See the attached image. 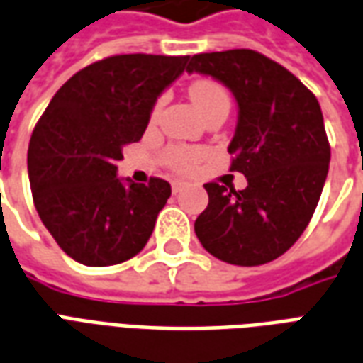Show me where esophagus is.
Segmentation results:
<instances>
[{
  "instance_id": "1",
  "label": "esophagus",
  "mask_w": 363,
  "mask_h": 363,
  "mask_svg": "<svg viewBox=\"0 0 363 363\" xmlns=\"http://www.w3.org/2000/svg\"><path fill=\"white\" fill-rule=\"evenodd\" d=\"M182 187H184V182H182V179H176V182L172 184V191L178 193L179 189H182Z\"/></svg>"
}]
</instances>
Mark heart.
<instances>
[{
    "mask_svg": "<svg viewBox=\"0 0 363 363\" xmlns=\"http://www.w3.org/2000/svg\"><path fill=\"white\" fill-rule=\"evenodd\" d=\"M189 96H191L193 104L199 110L203 116H207L211 110L218 108V106H230V96L226 89L222 84L214 83V81H195L189 86ZM160 102L156 104L152 118L158 113ZM201 150L193 149V147H172L166 155V160L174 170L178 172H193L201 162Z\"/></svg>",
    "mask_w": 363,
    "mask_h": 363,
    "instance_id": "1",
    "label": "heart"
}]
</instances>
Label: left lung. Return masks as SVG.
Here are the masks:
<instances>
[{"mask_svg": "<svg viewBox=\"0 0 363 363\" xmlns=\"http://www.w3.org/2000/svg\"><path fill=\"white\" fill-rule=\"evenodd\" d=\"M193 71L220 81L236 98L230 172L247 178L242 191L205 184L208 205L195 234L230 265H265L303 234L321 197L330 160L321 106L298 77L255 50L193 55Z\"/></svg>", "mask_w": 363, "mask_h": 363, "instance_id": "1", "label": "left lung"}]
</instances>
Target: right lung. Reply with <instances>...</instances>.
Returning <instances> with one entry per match:
<instances>
[{"instance_id": "1", "label": "right lung", "mask_w": 363, "mask_h": 363, "mask_svg": "<svg viewBox=\"0 0 363 363\" xmlns=\"http://www.w3.org/2000/svg\"><path fill=\"white\" fill-rule=\"evenodd\" d=\"M189 55H112L71 77L42 113L28 145L34 207L71 259L110 267L147 245L170 197L166 179H120L123 147L149 125L156 98Z\"/></svg>"}]
</instances>
